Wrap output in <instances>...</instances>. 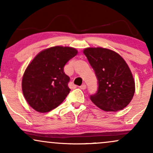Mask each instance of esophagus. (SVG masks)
<instances>
[{
	"label": "esophagus",
	"mask_w": 153,
	"mask_h": 153,
	"mask_svg": "<svg viewBox=\"0 0 153 153\" xmlns=\"http://www.w3.org/2000/svg\"><path fill=\"white\" fill-rule=\"evenodd\" d=\"M80 88L82 89V90H85V89L86 88V85H85V84H82V85L80 86Z\"/></svg>",
	"instance_id": "34e87169"
}]
</instances>
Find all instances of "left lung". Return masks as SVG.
Returning a JSON list of instances; mask_svg holds the SVG:
<instances>
[{
  "mask_svg": "<svg viewBox=\"0 0 153 153\" xmlns=\"http://www.w3.org/2000/svg\"><path fill=\"white\" fill-rule=\"evenodd\" d=\"M98 79L99 88L90 99L105 111L122 110L130 103L135 82L129 66L122 56L102 47H88L83 50Z\"/></svg>",
  "mask_w": 153,
  "mask_h": 153,
  "instance_id": "obj_1",
  "label": "left lung"
}]
</instances>
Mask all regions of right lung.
<instances>
[{"instance_id": "add662e5", "label": "right lung", "mask_w": 153, "mask_h": 153, "mask_svg": "<svg viewBox=\"0 0 153 153\" xmlns=\"http://www.w3.org/2000/svg\"><path fill=\"white\" fill-rule=\"evenodd\" d=\"M77 54L73 47L55 46L41 51L31 60L22 83L23 94L31 108L45 113L62 103L71 91L64 66Z\"/></svg>"}]
</instances>
